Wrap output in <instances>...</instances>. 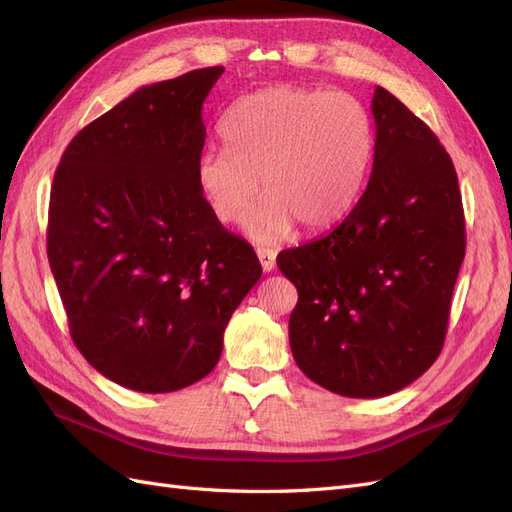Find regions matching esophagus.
Instances as JSON below:
<instances>
[{"mask_svg": "<svg viewBox=\"0 0 512 512\" xmlns=\"http://www.w3.org/2000/svg\"><path fill=\"white\" fill-rule=\"evenodd\" d=\"M256 254H258L260 265H262V271L269 273V271L275 269V258H277V254H275L273 250H269V247H258Z\"/></svg>", "mask_w": 512, "mask_h": 512, "instance_id": "1", "label": "esophagus"}]
</instances>
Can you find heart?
I'll use <instances>...</instances> for the list:
<instances>
[{"instance_id":"b5f03b06","label":"heart","mask_w":512,"mask_h":512,"mask_svg":"<svg viewBox=\"0 0 512 512\" xmlns=\"http://www.w3.org/2000/svg\"><path fill=\"white\" fill-rule=\"evenodd\" d=\"M222 134L228 147L198 156L196 185L224 224L239 222L260 190L265 200L245 220L258 243L280 241L292 226L320 232L346 218L374 160L367 108L344 91L260 89L230 108Z\"/></svg>"}]
</instances>
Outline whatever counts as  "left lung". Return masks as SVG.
<instances>
[{"label": "left lung", "mask_w": 512, "mask_h": 512, "mask_svg": "<svg viewBox=\"0 0 512 512\" xmlns=\"http://www.w3.org/2000/svg\"><path fill=\"white\" fill-rule=\"evenodd\" d=\"M359 203L329 235L277 254L297 286L290 350L324 389L359 399L404 389L438 359L466 256L455 166L438 136L384 87Z\"/></svg>", "instance_id": "1"}]
</instances>
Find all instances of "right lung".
Listing matches in <instances>:
<instances>
[{
	"mask_svg": "<svg viewBox=\"0 0 512 512\" xmlns=\"http://www.w3.org/2000/svg\"><path fill=\"white\" fill-rule=\"evenodd\" d=\"M222 72L136 89L76 134L55 170L46 254L70 335L91 367L138 393L203 380L262 275L196 185L203 104Z\"/></svg>",
	"mask_w": 512,
	"mask_h": 512,
	"instance_id": "obj_1",
	"label": "right lung"
}]
</instances>
